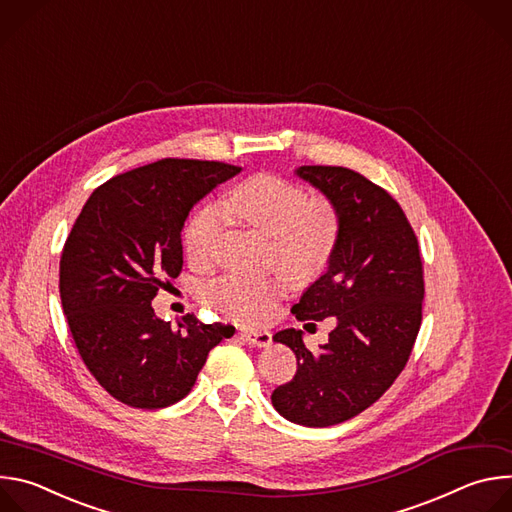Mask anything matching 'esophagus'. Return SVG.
<instances>
[{
    "instance_id": "obj_1",
    "label": "esophagus",
    "mask_w": 512,
    "mask_h": 512,
    "mask_svg": "<svg viewBox=\"0 0 512 512\" xmlns=\"http://www.w3.org/2000/svg\"><path fill=\"white\" fill-rule=\"evenodd\" d=\"M243 338L251 346H257V348H267L271 344V332H267V330H247L243 334Z\"/></svg>"
}]
</instances>
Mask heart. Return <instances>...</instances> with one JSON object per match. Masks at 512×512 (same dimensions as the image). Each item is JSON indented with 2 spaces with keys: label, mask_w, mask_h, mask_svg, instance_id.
I'll return each instance as SVG.
<instances>
[{
  "label": "heart",
  "mask_w": 512,
  "mask_h": 512,
  "mask_svg": "<svg viewBox=\"0 0 512 512\" xmlns=\"http://www.w3.org/2000/svg\"><path fill=\"white\" fill-rule=\"evenodd\" d=\"M229 214L271 239L273 257L291 271L320 265L336 235L332 208L298 186L277 176H253L233 188L225 200ZM225 210L206 204L190 218L184 247L194 263H206L225 229ZM283 283L269 275L229 273L204 285V300L241 322H263L271 316Z\"/></svg>",
  "instance_id": "b5f03b06"
}]
</instances>
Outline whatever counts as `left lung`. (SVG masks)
<instances>
[{
	"mask_svg": "<svg viewBox=\"0 0 512 512\" xmlns=\"http://www.w3.org/2000/svg\"><path fill=\"white\" fill-rule=\"evenodd\" d=\"M336 214L326 271L291 308L300 322L332 316L336 328L318 352L304 332L273 336L294 350L298 371L271 393L291 423L328 427L371 407L399 377L421 326L423 269L417 237L389 192L340 166H300Z\"/></svg>",
	"mask_w": 512,
	"mask_h": 512,
	"instance_id": "1",
	"label": "left lung"
}]
</instances>
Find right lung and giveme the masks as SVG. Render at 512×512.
Segmentation results:
<instances>
[{
    "instance_id": "right-lung-1",
    "label": "right lung",
    "mask_w": 512,
    "mask_h": 512,
    "mask_svg": "<svg viewBox=\"0 0 512 512\" xmlns=\"http://www.w3.org/2000/svg\"><path fill=\"white\" fill-rule=\"evenodd\" d=\"M241 168L166 158L119 174L85 202L60 257V300L79 354L99 385L137 409L184 399L208 352L233 326H176L152 300L182 271V229L192 206Z\"/></svg>"
}]
</instances>
